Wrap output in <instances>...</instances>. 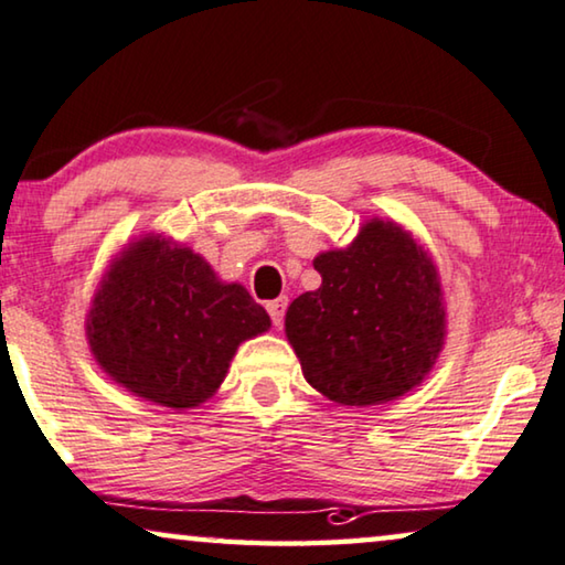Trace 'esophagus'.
<instances>
[{"label": "esophagus", "mask_w": 565, "mask_h": 565, "mask_svg": "<svg viewBox=\"0 0 565 565\" xmlns=\"http://www.w3.org/2000/svg\"><path fill=\"white\" fill-rule=\"evenodd\" d=\"M286 305H289V299H286V297H281V299H274V301H268V305H266L268 317H271V322H274L276 327H281V322H284Z\"/></svg>", "instance_id": "obj_1"}]
</instances>
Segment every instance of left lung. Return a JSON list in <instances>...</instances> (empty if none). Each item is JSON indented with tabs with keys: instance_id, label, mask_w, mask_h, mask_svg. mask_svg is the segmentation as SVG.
Segmentation results:
<instances>
[{
	"instance_id": "8db88e82",
	"label": "left lung",
	"mask_w": 565,
	"mask_h": 565,
	"mask_svg": "<svg viewBox=\"0 0 565 565\" xmlns=\"http://www.w3.org/2000/svg\"><path fill=\"white\" fill-rule=\"evenodd\" d=\"M315 268L322 286L286 309V337L311 388L342 406H377L416 388L446 337L431 256L401 225L373 217Z\"/></svg>"
}]
</instances>
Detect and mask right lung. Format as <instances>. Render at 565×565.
<instances>
[{"instance_id": "1", "label": "right lung", "mask_w": 565, "mask_h": 565, "mask_svg": "<svg viewBox=\"0 0 565 565\" xmlns=\"http://www.w3.org/2000/svg\"><path fill=\"white\" fill-rule=\"evenodd\" d=\"M268 327L266 309L241 284H223L205 258L154 233L114 258L86 319L104 373L174 411L205 403L238 344Z\"/></svg>"}]
</instances>
